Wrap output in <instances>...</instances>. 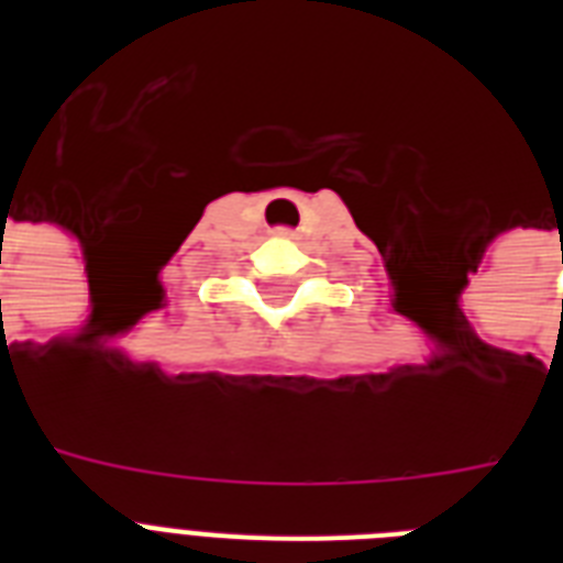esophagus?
Returning a JSON list of instances; mask_svg holds the SVG:
<instances>
[{
  "instance_id": "esophagus-1",
  "label": "esophagus",
  "mask_w": 563,
  "mask_h": 563,
  "mask_svg": "<svg viewBox=\"0 0 563 563\" xmlns=\"http://www.w3.org/2000/svg\"><path fill=\"white\" fill-rule=\"evenodd\" d=\"M274 236H280V239H295V230H291V228H274Z\"/></svg>"
}]
</instances>
